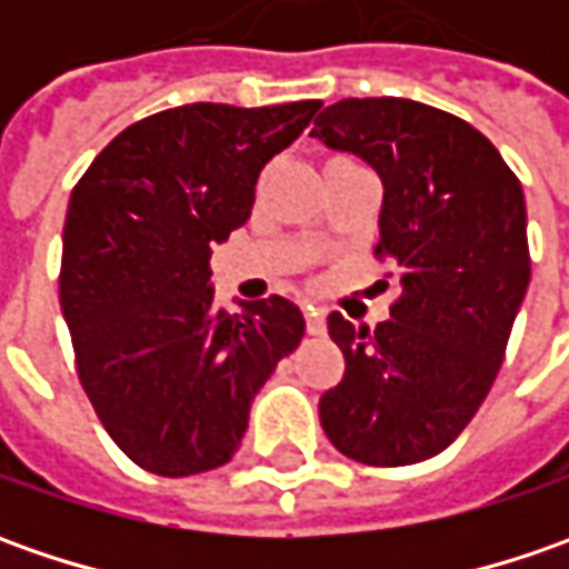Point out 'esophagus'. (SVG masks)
Instances as JSON below:
<instances>
[{"label":"esophagus","instance_id":"esophagus-1","mask_svg":"<svg viewBox=\"0 0 569 569\" xmlns=\"http://www.w3.org/2000/svg\"><path fill=\"white\" fill-rule=\"evenodd\" d=\"M307 332L310 336H326V310L322 307H307Z\"/></svg>","mask_w":569,"mask_h":569}]
</instances>
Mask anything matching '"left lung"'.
Wrapping results in <instances>:
<instances>
[{
  "label": "left lung",
  "instance_id": "left-lung-1",
  "mask_svg": "<svg viewBox=\"0 0 569 569\" xmlns=\"http://www.w3.org/2000/svg\"><path fill=\"white\" fill-rule=\"evenodd\" d=\"M310 136L377 170V256L402 288L377 329L329 317L345 377L319 421L355 462H425L466 430L503 363L532 274L526 196L475 126L418 100H339Z\"/></svg>",
  "mask_w": 569,
  "mask_h": 569
}]
</instances>
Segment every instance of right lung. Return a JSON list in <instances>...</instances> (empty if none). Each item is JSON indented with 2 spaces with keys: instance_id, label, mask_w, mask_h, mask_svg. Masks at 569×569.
<instances>
[{
  "instance_id": "right-lung-1",
  "label": "right lung",
  "mask_w": 569,
  "mask_h": 569,
  "mask_svg": "<svg viewBox=\"0 0 569 569\" xmlns=\"http://www.w3.org/2000/svg\"><path fill=\"white\" fill-rule=\"evenodd\" d=\"M317 110H164L122 129L72 189L62 319L100 425L142 469L187 478L224 466L252 399L303 339V313L284 297L224 313L208 259L247 224L259 170Z\"/></svg>"
}]
</instances>
